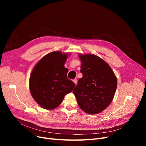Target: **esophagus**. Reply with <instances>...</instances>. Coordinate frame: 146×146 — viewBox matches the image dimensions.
Wrapping results in <instances>:
<instances>
[{
  "instance_id": "obj_1",
  "label": "esophagus",
  "mask_w": 146,
  "mask_h": 146,
  "mask_svg": "<svg viewBox=\"0 0 146 146\" xmlns=\"http://www.w3.org/2000/svg\"><path fill=\"white\" fill-rule=\"evenodd\" d=\"M73 81V82L76 84V85H77V80H76V79H74Z\"/></svg>"
}]
</instances>
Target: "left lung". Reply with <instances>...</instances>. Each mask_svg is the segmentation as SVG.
<instances>
[{"instance_id": "8db88e82", "label": "left lung", "mask_w": 146, "mask_h": 146, "mask_svg": "<svg viewBox=\"0 0 146 146\" xmlns=\"http://www.w3.org/2000/svg\"><path fill=\"white\" fill-rule=\"evenodd\" d=\"M83 77L73 90L80 108L89 114L105 110L113 98L117 80L111 67L94 54H79Z\"/></svg>"}]
</instances>
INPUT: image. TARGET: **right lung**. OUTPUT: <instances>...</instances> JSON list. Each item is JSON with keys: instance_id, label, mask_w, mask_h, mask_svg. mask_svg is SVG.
<instances>
[{"instance_id": "1", "label": "right lung", "mask_w": 146, "mask_h": 146, "mask_svg": "<svg viewBox=\"0 0 146 146\" xmlns=\"http://www.w3.org/2000/svg\"><path fill=\"white\" fill-rule=\"evenodd\" d=\"M68 55L60 51L50 52L34 67L29 86L34 100L45 110H53L63 102L76 85L67 78L64 63Z\"/></svg>"}]
</instances>
